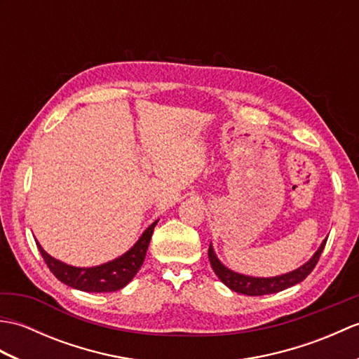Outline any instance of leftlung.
<instances>
[{"label":"left lung","mask_w":359,"mask_h":359,"mask_svg":"<svg viewBox=\"0 0 359 359\" xmlns=\"http://www.w3.org/2000/svg\"><path fill=\"white\" fill-rule=\"evenodd\" d=\"M325 242L327 239L321 243V247L318 248L313 257H311L307 264H304L294 271H290L287 274H282V276H276V278H251V276H243V274H239V273H234L230 269H226L224 264H220L211 245L208 248V259L212 270H215V273L217 274V278L222 280L228 288H231L233 292L248 294V296H262V294L282 292V290L293 287L306 279L309 274L313 271L319 257H321Z\"/></svg>","instance_id":"left-lung-1"}]
</instances>
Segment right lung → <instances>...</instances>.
<instances>
[{
    "instance_id": "1",
    "label": "right lung",
    "mask_w": 359,
    "mask_h": 359,
    "mask_svg": "<svg viewBox=\"0 0 359 359\" xmlns=\"http://www.w3.org/2000/svg\"><path fill=\"white\" fill-rule=\"evenodd\" d=\"M156 225L157 220L144 230L142 238L137 241L135 245L129 250L128 253L120 256L118 259H114V261L108 264L93 266V269H79V266L66 265L46 253L38 242L36 247L40 250L46 265H48L49 270L53 273V276L58 280H62L63 284L81 290V292H116V290L123 288L126 284H129L137 274V271L140 270V266L144 261V256H147V250Z\"/></svg>"
}]
</instances>
